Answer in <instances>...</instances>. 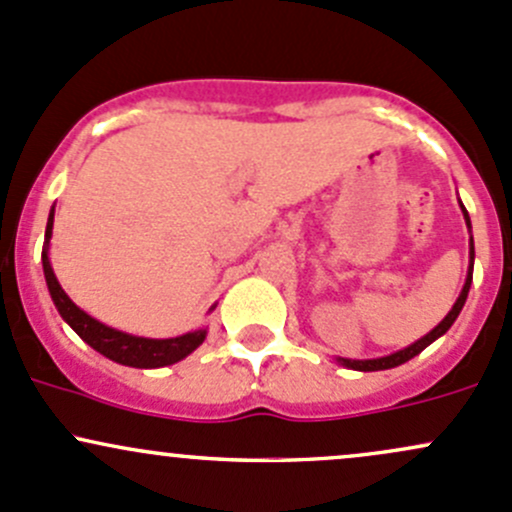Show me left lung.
<instances>
[{
    "label": "left lung",
    "instance_id": "left-lung-1",
    "mask_svg": "<svg viewBox=\"0 0 512 512\" xmlns=\"http://www.w3.org/2000/svg\"><path fill=\"white\" fill-rule=\"evenodd\" d=\"M459 206H461V211H464L466 225H469V230H471V220H469V213H466L464 203L459 201ZM469 257H471L469 274H466V284H464V289H461L459 299H456V304L451 306V311H449V314H446L444 319H441V324H439V326H434L432 331L427 333V336H422V338H419V341H414L412 346L402 348V351H397V353H390V355H383V358H370V360H351V358H338V363H341V365H346V368H351V370H363V373H373V370H387V368H397V365L407 363V360H412L414 355H419V353H422L424 348H427L429 343H434V341H437L439 336H444V333L449 331V328H451V324H454V321H456V316L461 314V309H464V304H466V297H469L471 279H473V238H471V250H469Z\"/></svg>",
    "mask_w": 512,
    "mask_h": 512
}]
</instances>
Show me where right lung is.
Here are the masks:
<instances>
[{
	"label": "right lung",
	"instance_id": "obj_1",
	"mask_svg": "<svg viewBox=\"0 0 512 512\" xmlns=\"http://www.w3.org/2000/svg\"><path fill=\"white\" fill-rule=\"evenodd\" d=\"M53 230V208L48 213L46 223V240H43V277H46L48 292H51L53 304H56L58 314L63 316L68 326L88 343L90 348L105 355V358L115 360L120 365H129V368H164V365L179 363L188 353L196 351L203 341H206V328H198V331L184 333V336L176 338H142L132 336V333L117 331L100 324L98 319H93L90 314H85L80 306H75L71 297L63 292V287L58 284L56 274H53L51 260H48V240H51Z\"/></svg>",
	"mask_w": 512,
	"mask_h": 512
}]
</instances>
